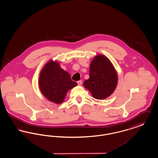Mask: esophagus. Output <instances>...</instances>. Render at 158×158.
<instances>
[{
    "label": "esophagus",
    "mask_w": 158,
    "mask_h": 158,
    "mask_svg": "<svg viewBox=\"0 0 158 158\" xmlns=\"http://www.w3.org/2000/svg\"><path fill=\"white\" fill-rule=\"evenodd\" d=\"M77 84H78V85H82V81H77Z\"/></svg>",
    "instance_id": "obj_1"
}]
</instances>
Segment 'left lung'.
Instances as JSON below:
<instances>
[{
    "label": "left lung",
    "instance_id": "left-lung-1",
    "mask_svg": "<svg viewBox=\"0 0 158 158\" xmlns=\"http://www.w3.org/2000/svg\"><path fill=\"white\" fill-rule=\"evenodd\" d=\"M118 83L117 73L111 61L104 55L98 54L90 62L89 78L83 82L94 98L104 99L110 97Z\"/></svg>",
    "mask_w": 158,
    "mask_h": 158
}]
</instances>
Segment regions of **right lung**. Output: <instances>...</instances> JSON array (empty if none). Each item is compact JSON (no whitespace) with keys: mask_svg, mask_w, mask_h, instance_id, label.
<instances>
[{"mask_svg":"<svg viewBox=\"0 0 158 158\" xmlns=\"http://www.w3.org/2000/svg\"><path fill=\"white\" fill-rule=\"evenodd\" d=\"M77 85L68 72L61 68L57 61L49 60L40 72L38 79L40 91L54 103L61 104L68 91Z\"/></svg>","mask_w":158,"mask_h":158,"instance_id":"add662e5","label":"right lung"}]
</instances>
